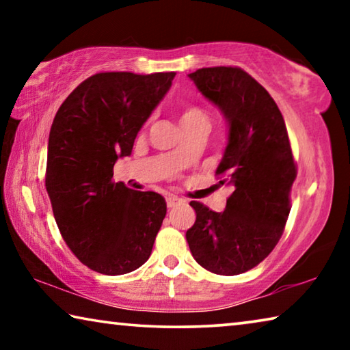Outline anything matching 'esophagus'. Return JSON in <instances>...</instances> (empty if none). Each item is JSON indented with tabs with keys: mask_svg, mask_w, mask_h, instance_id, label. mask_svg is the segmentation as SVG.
Segmentation results:
<instances>
[{
	"mask_svg": "<svg viewBox=\"0 0 350 350\" xmlns=\"http://www.w3.org/2000/svg\"><path fill=\"white\" fill-rule=\"evenodd\" d=\"M182 202H183V200H182L180 198L173 196V194H170V196L167 198V205H168V208H174V206L180 205Z\"/></svg>",
	"mask_w": 350,
	"mask_h": 350,
	"instance_id": "esophagus-1",
	"label": "esophagus"
}]
</instances>
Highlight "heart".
<instances>
[{"label":"heart","instance_id":"1","mask_svg":"<svg viewBox=\"0 0 350 350\" xmlns=\"http://www.w3.org/2000/svg\"><path fill=\"white\" fill-rule=\"evenodd\" d=\"M180 125L182 126H202L205 128L208 116L202 106L194 103H183L180 106Z\"/></svg>","mask_w":350,"mask_h":350}]
</instances>
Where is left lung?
<instances>
[{
    "mask_svg": "<svg viewBox=\"0 0 350 350\" xmlns=\"http://www.w3.org/2000/svg\"><path fill=\"white\" fill-rule=\"evenodd\" d=\"M188 77L228 120V145L216 177L233 193L222 213L189 202L196 222L187 241L204 269L239 275L271 253L292 208L296 162L286 122L267 90L244 69L202 68Z\"/></svg>",
    "mask_w": 350,
    "mask_h": 350,
    "instance_id": "8db88e82",
    "label": "left lung"
}]
</instances>
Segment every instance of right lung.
Instances as JSON below:
<instances>
[{
	"instance_id": "right-lung-1",
	"label": "right lung",
	"mask_w": 350,
	"mask_h": 350,
	"mask_svg": "<svg viewBox=\"0 0 350 350\" xmlns=\"http://www.w3.org/2000/svg\"><path fill=\"white\" fill-rule=\"evenodd\" d=\"M176 72H98L58 108L49 133L46 189L64 242L80 262L125 275L150 258L167 215L163 196L112 180L118 157L170 90Z\"/></svg>"
}]
</instances>
